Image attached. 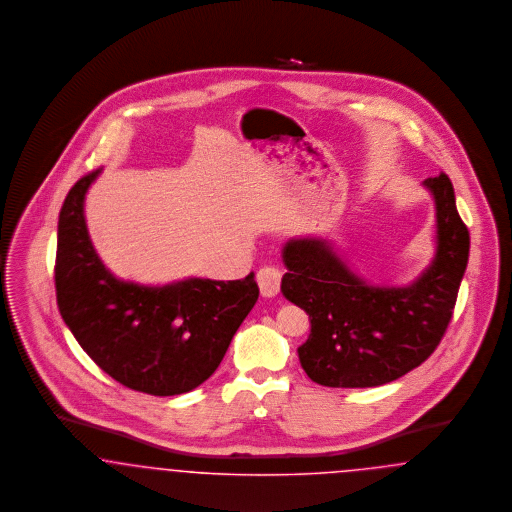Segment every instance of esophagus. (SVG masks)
I'll list each match as a JSON object with an SVG mask.
<instances>
[{"label": "esophagus", "mask_w": 512, "mask_h": 512, "mask_svg": "<svg viewBox=\"0 0 512 512\" xmlns=\"http://www.w3.org/2000/svg\"><path fill=\"white\" fill-rule=\"evenodd\" d=\"M256 279H258V287H260L262 296H266V298L275 296V294L279 292V289H281V271H279L277 267H262V269L258 271Z\"/></svg>", "instance_id": "obj_1"}]
</instances>
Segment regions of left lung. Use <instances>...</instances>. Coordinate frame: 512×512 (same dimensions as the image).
<instances>
[{"instance_id":"1","label":"left lung","mask_w":512,"mask_h":512,"mask_svg":"<svg viewBox=\"0 0 512 512\" xmlns=\"http://www.w3.org/2000/svg\"><path fill=\"white\" fill-rule=\"evenodd\" d=\"M436 204V254L407 287L363 281L317 237L290 239L283 248V296L310 315L312 331L298 357L313 382L331 388H369L419 367L438 348L451 321L468 264L467 225L451 179H424Z\"/></svg>"}]
</instances>
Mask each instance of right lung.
Wrapping results in <instances>:
<instances>
[{"label": "right lung", "mask_w": 512, "mask_h": 512, "mask_svg": "<svg viewBox=\"0 0 512 512\" xmlns=\"http://www.w3.org/2000/svg\"><path fill=\"white\" fill-rule=\"evenodd\" d=\"M76 181L59 214L57 304L78 344L107 375L151 396L191 392L210 377L258 300L239 281L185 279L164 287L120 281L89 239L84 199L99 176Z\"/></svg>", "instance_id": "add662e5"}]
</instances>
